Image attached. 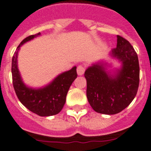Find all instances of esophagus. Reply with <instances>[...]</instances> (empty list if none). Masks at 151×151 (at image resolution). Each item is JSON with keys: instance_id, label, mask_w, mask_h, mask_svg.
<instances>
[{"instance_id": "1", "label": "esophagus", "mask_w": 151, "mask_h": 151, "mask_svg": "<svg viewBox=\"0 0 151 151\" xmlns=\"http://www.w3.org/2000/svg\"><path fill=\"white\" fill-rule=\"evenodd\" d=\"M85 72V68L83 65H78L77 67V73H78V76H83Z\"/></svg>"}]
</instances>
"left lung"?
I'll return each mask as SVG.
<instances>
[{"instance_id":"left-lung-1","label":"left lung","mask_w":151,"mask_h":151,"mask_svg":"<svg viewBox=\"0 0 151 151\" xmlns=\"http://www.w3.org/2000/svg\"><path fill=\"white\" fill-rule=\"evenodd\" d=\"M112 58L121 63L119 68L107 70L109 64L94 63L85 72L86 96L97 113L113 115L121 112L135 98L140 81V67L137 52L127 40L117 35L116 48L109 52Z\"/></svg>"}]
</instances>
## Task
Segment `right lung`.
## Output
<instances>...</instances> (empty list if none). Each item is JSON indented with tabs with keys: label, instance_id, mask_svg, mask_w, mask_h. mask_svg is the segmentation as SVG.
Listing matches in <instances>:
<instances>
[{
	"label": "right lung",
	"instance_id": "1",
	"mask_svg": "<svg viewBox=\"0 0 151 151\" xmlns=\"http://www.w3.org/2000/svg\"><path fill=\"white\" fill-rule=\"evenodd\" d=\"M40 35L41 33H38L28 36L17 46L12 58V80L17 98L27 109L40 116H50L58 114L64 106L68 89L77 77L76 66L57 76L45 86L32 88L26 86L17 67L18 52L21 46Z\"/></svg>",
	"mask_w": 151,
	"mask_h": 151
}]
</instances>
